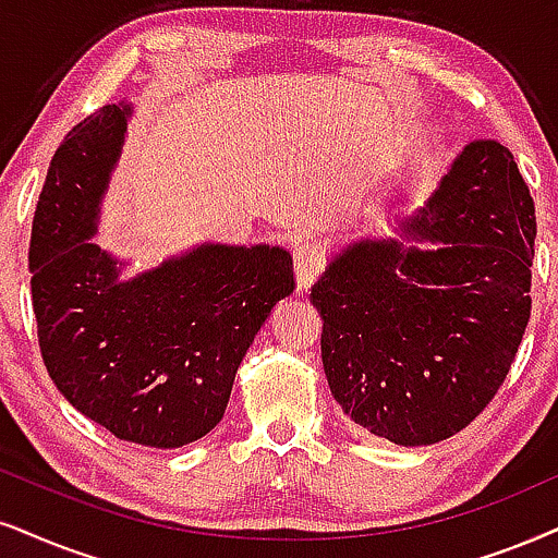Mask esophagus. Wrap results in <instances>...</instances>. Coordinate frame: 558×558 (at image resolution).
Wrapping results in <instances>:
<instances>
[{
  "instance_id": "esophagus-1",
  "label": "esophagus",
  "mask_w": 558,
  "mask_h": 558,
  "mask_svg": "<svg viewBox=\"0 0 558 558\" xmlns=\"http://www.w3.org/2000/svg\"><path fill=\"white\" fill-rule=\"evenodd\" d=\"M293 267H295V283H299V291L306 293L324 270L322 246L314 242H301L293 252Z\"/></svg>"
}]
</instances>
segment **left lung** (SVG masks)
<instances>
[{
	"mask_svg": "<svg viewBox=\"0 0 558 558\" xmlns=\"http://www.w3.org/2000/svg\"><path fill=\"white\" fill-rule=\"evenodd\" d=\"M399 236H361L312 288L331 397L365 433L433 446L484 412L531 319L535 208L507 146H463ZM429 241V247H417Z\"/></svg>",
	"mask_w": 558,
	"mask_h": 558,
	"instance_id": "8db88e82",
	"label": "left lung"
}]
</instances>
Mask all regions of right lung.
<instances>
[{
    "mask_svg": "<svg viewBox=\"0 0 558 558\" xmlns=\"http://www.w3.org/2000/svg\"><path fill=\"white\" fill-rule=\"evenodd\" d=\"M133 108L105 105L66 133L31 234L40 355L76 412L121 440L182 448L227 412L239 363L293 293L283 246L203 242L123 278L92 242Z\"/></svg>",
    "mask_w": 558,
    "mask_h": 558,
    "instance_id": "right-lung-1",
    "label": "right lung"
}]
</instances>
